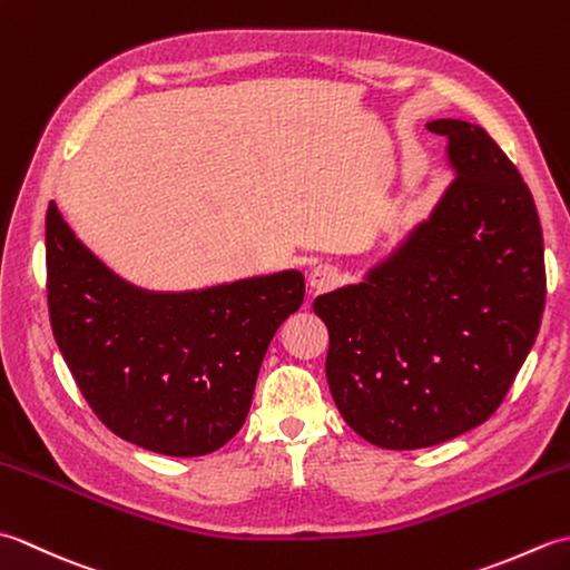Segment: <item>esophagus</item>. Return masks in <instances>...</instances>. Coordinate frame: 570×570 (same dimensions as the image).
I'll use <instances>...</instances> for the list:
<instances>
[{
  "label": "esophagus",
  "mask_w": 570,
  "mask_h": 570,
  "mask_svg": "<svg viewBox=\"0 0 570 570\" xmlns=\"http://www.w3.org/2000/svg\"><path fill=\"white\" fill-rule=\"evenodd\" d=\"M337 278H341L337 266L318 264V266H313L308 274V286L313 288V292H328V288H333L337 284Z\"/></svg>",
  "instance_id": "34e87169"
}]
</instances>
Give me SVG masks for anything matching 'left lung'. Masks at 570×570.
Masks as SVG:
<instances>
[{
  "label": "left lung",
  "mask_w": 570,
  "mask_h": 570,
  "mask_svg": "<svg viewBox=\"0 0 570 570\" xmlns=\"http://www.w3.org/2000/svg\"><path fill=\"white\" fill-rule=\"evenodd\" d=\"M453 171L431 215L365 274L313 301L325 377L362 439L414 451L480 426L537 341L547 272L537 205L494 139L426 122Z\"/></svg>",
  "instance_id": "left-lung-1"
}]
</instances>
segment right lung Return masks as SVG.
<instances>
[{
	"label": "right lung",
	"instance_id": "right-lung-1",
	"mask_svg": "<svg viewBox=\"0 0 570 570\" xmlns=\"http://www.w3.org/2000/svg\"><path fill=\"white\" fill-rule=\"evenodd\" d=\"M51 328L72 380L107 429L147 451L193 458L242 429L272 337L306 294L284 269L193 292H149L46 213Z\"/></svg>",
	"mask_w": 570,
	"mask_h": 570
}]
</instances>
